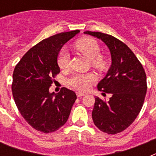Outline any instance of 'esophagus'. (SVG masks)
Instances as JSON below:
<instances>
[{
  "mask_svg": "<svg viewBox=\"0 0 156 156\" xmlns=\"http://www.w3.org/2000/svg\"><path fill=\"white\" fill-rule=\"evenodd\" d=\"M77 94V96L78 97H83V96H84L85 95V94L83 92H81V91H78V92L76 93Z\"/></svg>",
  "mask_w": 156,
  "mask_h": 156,
  "instance_id": "esophagus-1",
  "label": "esophagus"
}]
</instances>
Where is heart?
<instances>
[{"mask_svg":"<svg viewBox=\"0 0 156 156\" xmlns=\"http://www.w3.org/2000/svg\"><path fill=\"white\" fill-rule=\"evenodd\" d=\"M76 47L82 53L92 62V66L99 69H103L105 66L104 59L100 56V48L95 40L86 38L79 40ZM58 64L61 69H66L69 66V54L66 48H62L58 56ZM95 80L92 73H75L69 78V84L78 90H86L90 87Z\"/></svg>","mask_w":156,"mask_h":156,"instance_id":"1","label":"heart"}]
</instances>
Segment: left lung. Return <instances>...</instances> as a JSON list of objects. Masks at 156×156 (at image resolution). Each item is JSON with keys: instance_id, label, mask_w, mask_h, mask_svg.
<instances>
[{"instance_id": "obj_1", "label": "left lung", "mask_w": 156, "mask_h": 156, "mask_svg": "<svg viewBox=\"0 0 156 156\" xmlns=\"http://www.w3.org/2000/svg\"><path fill=\"white\" fill-rule=\"evenodd\" d=\"M84 34L101 40L108 48L112 64L97 88L111 94L108 102L95 96L92 119L104 133L115 134L125 130L140 112L147 93V76L142 64L130 48L121 40L101 32Z\"/></svg>"}]
</instances>
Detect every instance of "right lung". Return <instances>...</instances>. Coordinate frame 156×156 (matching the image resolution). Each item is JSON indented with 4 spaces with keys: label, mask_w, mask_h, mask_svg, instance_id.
<instances>
[{
    "label": "right lung",
    "mask_w": 156,
    "mask_h": 156,
    "mask_svg": "<svg viewBox=\"0 0 156 156\" xmlns=\"http://www.w3.org/2000/svg\"><path fill=\"white\" fill-rule=\"evenodd\" d=\"M80 32L76 30L56 34L31 48L15 66L12 92L18 111L30 126L43 133H52L63 126L77 99L73 90L63 87L50 92L61 48Z\"/></svg>",
    "instance_id": "obj_1"
}]
</instances>
